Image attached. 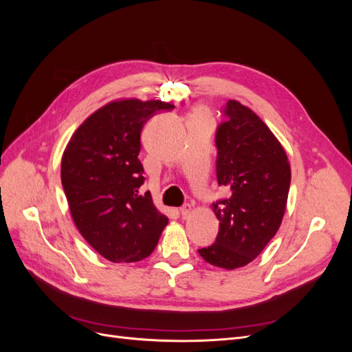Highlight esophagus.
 Masks as SVG:
<instances>
[{
    "mask_svg": "<svg viewBox=\"0 0 352 352\" xmlns=\"http://www.w3.org/2000/svg\"><path fill=\"white\" fill-rule=\"evenodd\" d=\"M179 211H180V216L184 219H188L190 216V212H192V207H190V204H184Z\"/></svg>",
    "mask_w": 352,
    "mask_h": 352,
    "instance_id": "1",
    "label": "esophagus"
}]
</instances>
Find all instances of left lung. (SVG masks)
Segmentation results:
<instances>
[{
    "instance_id": "8db88e82",
    "label": "left lung",
    "mask_w": 352,
    "mask_h": 352,
    "mask_svg": "<svg viewBox=\"0 0 352 352\" xmlns=\"http://www.w3.org/2000/svg\"><path fill=\"white\" fill-rule=\"evenodd\" d=\"M216 131V175L230 192L212 204L220 221L216 242L198 250L207 263L233 270L251 263L278 232L291 185L280 142L260 117L229 100Z\"/></svg>"
}]
</instances>
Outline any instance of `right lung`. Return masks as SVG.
<instances>
[{"mask_svg": "<svg viewBox=\"0 0 352 352\" xmlns=\"http://www.w3.org/2000/svg\"><path fill=\"white\" fill-rule=\"evenodd\" d=\"M175 105L122 100L91 114L73 133L61 158V184L74 225L104 258L141 261L150 255L168 219L142 194L140 162L144 124Z\"/></svg>", "mask_w": 352, "mask_h": 352, "instance_id": "obj_1", "label": "right lung"}]
</instances>
